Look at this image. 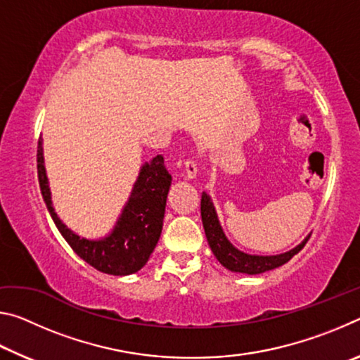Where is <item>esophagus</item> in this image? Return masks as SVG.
I'll list each match as a JSON object with an SVG mask.
<instances>
[{
    "label": "esophagus",
    "instance_id": "1",
    "mask_svg": "<svg viewBox=\"0 0 360 360\" xmlns=\"http://www.w3.org/2000/svg\"><path fill=\"white\" fill-rule=\"evenodd\" d=\"M197 172H198V169H197V163H195L193 160H187V162L184 163V174H182V176H184L186 179L191 181V179L197 178Z\"/></svg>",
    "mask_w": 360,
    "mask_h": 360
}]
</instances>
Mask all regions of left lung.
Returning a JSON list of instances; mask_svg holds the SVG:
<instances>
[{"label": "left lung", "mask_w": 360, "mask_h": 360, "mask_svg": "<svg viewBox=\"0 0 360 360\" xmlns=\"http://www.w3.org/2000/svg\"><path fill=\"white\" fill-rule=\"evenodd\" d=\"M202 222L205 229L206 240L211 248L212 254L216 255L219 264L227 268V270L233 273H243V275H260V273L270 271L273 268H278L289 262L294 255L300 251L308 241V236L304 238L300 245H297L294 249L288 252L276 254V255H255L240 251L238 248L231 245L227 235L224 233V229L221 222H219L217 212L214 208V203L210 197V193H202Z\"/></svg>", "instance_id": "1"}]
</instances>
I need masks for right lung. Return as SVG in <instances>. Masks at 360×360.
I'll return each mask as SVG.
<instances>
[{
    "instance_id": "obj_1",
    "label": "right lung",
    "mask_w": 360,
    "mask_h": 360,
    "mask_svg": "<svg viewBox=\"0 0 360 360\" xmlns=\"http://www.w3.org/2000/svg\"><path fill=\"white\" fill-rule=\"evenodd\" d=\"M38 178L52 221L79 257L96 270L112 276H127L141 270L160 238L172 174L162 155H155L139 168L130 197L122 208L112 230L106 236L90 240L68 229L52 205V193L44 165L42 139L38 144Z\"/></svg>"
}]
</instances>
